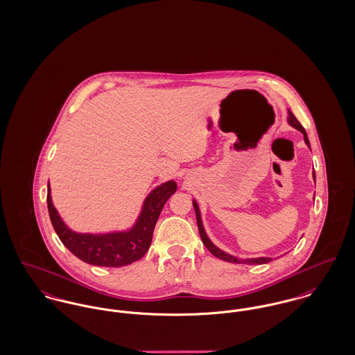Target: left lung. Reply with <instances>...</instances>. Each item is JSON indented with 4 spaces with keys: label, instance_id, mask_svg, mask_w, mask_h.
Instances as JSON below:
<instances>
[{
    "label": "left lung",
    "instance_id": "8db88e82",
    "mask_svg": "<svg viewBox=\"0 0 355 355\" xmlns=\"http://www.w3.org/2000/svg\"><path fill=\"white\" fill-rule=\"evenodd\" d=\"M288 114H289V117H288V123H289V125H292L293 128H296V130H299L301 134L304 135V141H305V144L309 147V140H308V137H306V132H305V130H304V127L301 125L300 123H299V120L296 119V116L291 112V110H288ZM313 180H315V171H313ZM193 207H194V212H196V218H197V227H198V232H200V236H201V241H202V243L205 245V247L216 257L218 259H221V261H225V262H232V263H247V265H262V263H268V262H270L272 261V258H269V257H259V258H247V259H239V258H236V257H234V255H230V254H227L225 251H223V250H220L218 247L214 245L212 242H211V239L208 238V235H207V232H205V230H204V225H202V220H201V214H200V208H198V205H197V202H196V200H193Z\"/></svg>",
    "mask_w": 355,
    "mask_h": 355
}]
</instances>
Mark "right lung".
<instances>
[{
  "instance_id": "obj_1",
  "label": "right lung",
  "mask_w": 355,
  "mask_h": 355,
  "mask_svg": "<svg viewBox=\"0 0 355 355\" xmlns=\"http://www.w3.org/2000/svg\"><path fill=\"white\" fill-rule=\"evenodd\" d=\"M47 189L49 214L62 243L86 263L120 268L137 262L148 251L155 224L166 201L177 191V184L171 180L157 187L146 197L137 221L130 230L108 234H80L70 230L55 209L50 182Z\"/></svg>"
}]
</instances>
